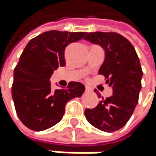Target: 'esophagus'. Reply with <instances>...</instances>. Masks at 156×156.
I'll return each instance as SVG.
<instances>
[{
  "instance_id": "34e87169",
  "label": "esophagus",
  "mask_w": 156,
  "mask_h": 156,
  "mask_svg": "<svg viewBox=\"0 0 156 156\" xmlns=\"http://www.w3.org/2000/svg\"><path fill=\"white\" fill-rule=\"evenodd\" d=\"M85 90H86V92H91V91H92V89L90 88V87H86Z\"/></svg>"
}]
</instances>
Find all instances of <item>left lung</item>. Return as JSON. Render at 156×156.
I'll return each mask as SVG.
<instances>
[{
  "mask_svg": "<svg viewBox=\"0 0 156 156\" xmlns=\"http://www.w3.org/2000/svg\"><path fill=\"white\" fill-rule=\"evenodd\" d=\"M84 39L105 49L98 73L113 89L111 96L85 110V117L99 130L114 132L126 124L139 102L143 75L140 59L130 42L117 33H89Z\"/></svg>",
  "mask_w": 156,
  "mask_h": 156,
  "instance_id": "obj_1",
  "label": "left lung"
}]
</instances>
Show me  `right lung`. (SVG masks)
<instances>
[{
	"mask_svg": "<svg viewBox=\"0 0 156 156\" xmlns=\"http://www.w3.org/2000/svg\"><path fill=\"white\" fill-rule=\"evenodd\" d=\"M86 34L49 31L33 38L24 48L14 70L12 97L17 116L31 130L43 131L58 123L67 102L84 93L85 86L75 81L52 91L49 79L65 65V48Z\"/></svg>",
	"mask_w": 156,
	"mask_h": 156,
	"instance_id": "1",
	"label": "right lung"
}]
</instances>
